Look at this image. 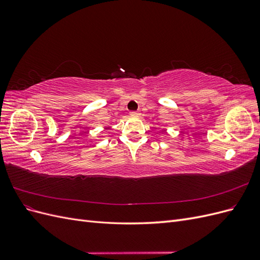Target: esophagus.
Instances as JSON below:
<instances>
[{"instance_id": "obj_1", "label": "esophagus", "mask_w": 260, "mask_h": 260, "mask_svg": "<svg viewBox=\"0 0 260 260\" xmlns=\"http://www.w3.org/2000/svg\"><path fill=\"white\" fill-rule=\"evenodd\" d=\"M130 116H132V117H140L141 113L140 112H130Z\"/></svg>"}]
</instances>
